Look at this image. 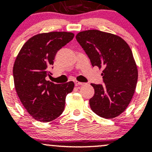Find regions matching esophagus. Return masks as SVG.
Segmentation results:
<instances>
[{
    "label": "esophagus",
    "mask_w": 152,
    "mask_h": 152,
    "mask_svg": "<svg viewBox=\"0 0 152 152\" xmlns=\"http://www.w3.org/2000/svg\"><path fill=\"white\" fill-rule=\"evenodd\" d=\"M74 83H75V85H76V86H82V85H84L85 84L84 83H82V82H79V81H74Z\"/></svg>",
    "instance_id": "obj_1"
}]
</instances>
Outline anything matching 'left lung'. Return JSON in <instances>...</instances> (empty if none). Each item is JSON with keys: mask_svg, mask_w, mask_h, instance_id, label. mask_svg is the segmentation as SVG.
I'll return each mask as SVG.
<instances>
[{"mask_svg": "<svg viewBox=\"0 0 152 152\" xmlns=\"http://www.w3.org/2000/svg\"><path fill=\"white\" fill-rule=\"evenodd\" d=\"M76 38L91 65L103 69L104 84H91L95 91L89 100L91 109L108 119L119 116L132 101L138 79L129 46L117 35L99 30L81 31Z\"/></svg>", "mask_w": 152, "mask_h": 152, "instance_id": "left-lung-1", "label": "left lung"}]
</instances>
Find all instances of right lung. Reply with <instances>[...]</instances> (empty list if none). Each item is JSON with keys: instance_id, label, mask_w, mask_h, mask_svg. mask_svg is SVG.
Listing matches in <instances>:
<instances>
[{"instance_id": "add662e5", "label": "right lung", "mask_w": 152, "mask_h": 152, "mask_svg": "<svg viewBox=\"0 0 152 152\" xmlns=\"http://www.w3.org/2000/svg\"><path fill=\"white\" fill-rule=\"evenodd\" d=\"M74 37V34L64 31L35 35L24 43L15 58V91L28 113L38 121L58 117L65 108L66 96L74 89L73 81L55 84L46 80L56 54Z\"/></svg>"}]
</instances>
